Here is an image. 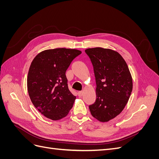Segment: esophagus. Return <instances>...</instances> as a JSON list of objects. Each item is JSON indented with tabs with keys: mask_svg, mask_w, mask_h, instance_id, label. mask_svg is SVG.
<instances>
[{
	"mask_svg": "<svg viewBox=\"0 0 159 159\" xmlns=\"http://www.w3.org/2000/svg\"><path fill=\"white\" fill-rule=\"evenodd\" d=\"M82 95H83V92H82V91H79V92H78V96H79V97H81V96H82Z\"/></svg>",
	"mask_w": 159,
	"mask_h": 159,
	"instance_id": "34e87169",
	"label": "esophagus"
}]
</instances>
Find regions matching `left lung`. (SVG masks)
I'll return each instance as SVG.
<instances>
[{
  "mask_svg": "<svg viewBox=\"0 0 159 159\" xmlns=\"http://www.w3.org/2000/svg\"><path fill=\"white\" fill-rule=\"evenodd\" d=\"M93 66L95 102L89 106L92 116L101 122L113 119L123 110L133 89V80L126 61L116 51L103 48L85 50Z\"/></svg>",
  "mask_w": 159,
  "mask_h": 159,
  "instance_id": "8db88e82",
  "label": "left lung"
}]
</instances>
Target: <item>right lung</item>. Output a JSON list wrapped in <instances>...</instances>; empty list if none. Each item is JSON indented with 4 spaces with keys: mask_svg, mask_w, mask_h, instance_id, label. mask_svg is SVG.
Instances as JSON below:
<instances>
[{
    "mask_svg": "<svg viewBox=\"0 0 159 159\" xmlns=\"http://www.w3.org/2000/svg\"><path fill=\"white\" fill-rule=\"evenodd\" d=\"M81 52L56 48L42 51L32 60L27 88L31 102L38 111L54 121L68 114L76 98L68 89L66 71Z\"/></svg>",
    "mask_w": 159,
    "mask_h": 159,
    "instance_id": "right-lung-1",
    "label": "right lung"
}]
</instances>
